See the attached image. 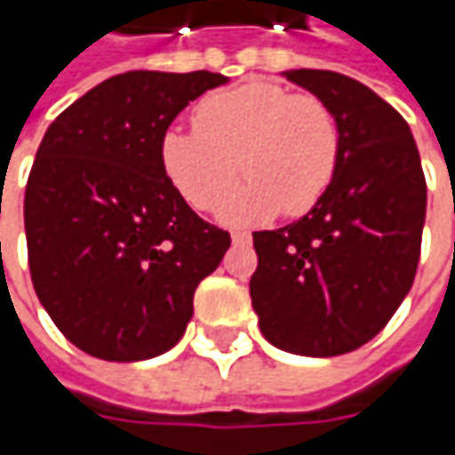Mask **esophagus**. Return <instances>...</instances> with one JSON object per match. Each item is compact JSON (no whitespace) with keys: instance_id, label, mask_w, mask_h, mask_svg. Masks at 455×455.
I'll list each match as a JSON object with an SVG mask.
<instances>
[{"instance_id":"esophagus-1","label":"esophagus","mask_w":455,"mask_h":455,"mask_svg":"<svg viewBox=\"0 0 455 455\" xmlns=\"http://www.w3.org/2000/svg\"><path fill=\"white\" fill-rule=\"evenodd\" d=\"M233 243H235V245L251 243V233H245V230H233Z\"/></svg>"}]
</instances>
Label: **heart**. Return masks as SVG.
<instances>
[{
  "mask_svg": "<svg viewBox=\"0 0 455 455\" xmlns=\"http://www.w3.org/2000/svg\"><path fill=\"white\" fill-rule=\"evenodd\" d=\"M339 147L337 116L322 98L245 80L202 98L192 132L169 126L159 156L169 182L197 210L218 207L243 168L251 180L221 201L220 215L258 222L278 210L301 215L322 200Z\"/></svg>",
  "mask_w": 455,
  "mask_h": 455,
  "instance_id": "b5f03b06",
  "label": "heart"
}]
</instances>
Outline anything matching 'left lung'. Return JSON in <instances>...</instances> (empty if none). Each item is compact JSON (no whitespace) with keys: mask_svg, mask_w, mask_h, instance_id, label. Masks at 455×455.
I'll return each mask as SVG.
<instances>
[{"mask_svg":"<svg viewBox=\"0 0 455 455\" xmlns=\"http://www.w3.org/2000/svg\"><path fill=\"white\" fill-rule=\"evenodd\" d=\"M283 76L334 111L339 162L304 218L253 233L251 299L273 347L337 357L377 337L411 291L426 177L411 126L375 91L331 70Z\"/></svg>","mask_w":455,"mask_h":455,"instance_id":"obj_1","label":"left lung"}]
</instances>
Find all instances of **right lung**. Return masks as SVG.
I'll use <instances>...</instances> for the list:
<instances>
[{
    "mask_svg": "<svg viewBox=\"0 0 455 455\" xmlns=\"http://www.w3.org/2000/svg\"><path fill=\"white\" fill-rule=\"evenodd\" d=\"M220 73L132 70L98 83L44 132L25 189L29 273L50 319L85 355L159 357L230 235L184 202L159 141Z\"/></svg>",
    "mask_w": 455,
    "mask_h": 455,
    "instance_id": "1",
    "label": "right lung"
}]
</instances>
